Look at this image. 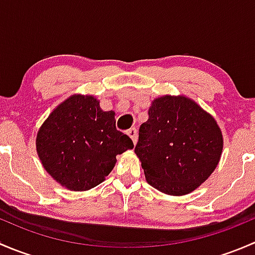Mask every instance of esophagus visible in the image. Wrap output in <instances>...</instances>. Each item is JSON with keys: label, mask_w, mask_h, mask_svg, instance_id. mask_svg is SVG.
Returning <instances> with one entry per match:
<instances>
[{"label": "esophagus", "mask_w": 255, "mask_h": 255, "mask_svg": "<svg viewBox=\"0 0 255 255\" xmlns=\"http://www.w3.org/2000/svg\"><path fill=\"white\" fill-rule=\"evenodd\" d=\"M127 134L129 135L130 139L133 140V143H134V144L137 143V140H138V135H137V129H135V128H130V129H128Z\"/></svg>", "instance_id": "1"}]
</instances>
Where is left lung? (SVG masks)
I'll return each mask as SVG.
<instances>
[{
  "label": "left lung",
  "instance_id": "1",
  "mask_svg": "<svg viewBox=\"0 0 255 255\" xmlns=\"http://www.w3.org/2000/svg\"><path fill=\"white\" fill-rule=\"evenodd\" d=\"M139 127L134 151L146 182L164 194H190L220 161L222 132L215 118L185 96L158 97Z\"/></svg>",
  "mask_w": 255,
  "mask_h": 255
}]
</instances>
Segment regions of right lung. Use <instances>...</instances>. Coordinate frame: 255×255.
Returning a JSON list of instances; mask_svg holds the SVG:
<instances>
[{"instance_id":"right-lung-1","label":"right lung","mask_w":255,"mask_h":255,"mask_svg":"<svg viewBox=\"0 0 255 255\" xmlns=\"http://www.w3.org/2000/svg\"><path fill=\"white\" fill-rule=\"evenodd\" d=\"M37 153L61 186L86 191L115 168L116 155L133 142L116 128L115 112L102 111L94 96L73 95L49 115L37 134Z\"/></svg>"}]
</instances>
